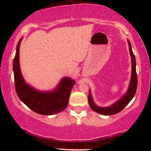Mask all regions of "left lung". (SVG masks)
<instances>
[{"label":"left lung","instance_id":"8db88e82","mask_svg":"<svg viewBox=\"0 0 151 151\" xmlns=\"http://www.w3.org/2000/svg\"><path fill=\"white\" fill-rule=\"evenodd\" d=\"M129 45V51L131 56V63H132V74H131V79L130 86L128 90L127 93L120 100L116 102L113 105L110 106L106 108H102V107H99L93 103L92 98H91V93L89 92V96H88V101H89V106L92 110L96 111V113L102 114V115H114V114H118L122 111L123 109L126 107V106L131 101L136 93L137 89V84H138V79H137L136 69V59H135V55L131 49V43L128 41Z\"/></svg>","mask_w":151,"mask_h":151}]
</instances>
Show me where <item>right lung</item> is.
Masks as SVG:
<instances>
[{
  "label": "right lung",
  "instance_id": "right-lung-1",
  "mask_svg": "<svg viewBox=\"0 0 151 151\" xmlns=\"http://www.w3.org/2000/svg\"><path fill=\"white\" fill-rule=\"evenodd\" d=\"M21 40L20 39L18 43L13 60L15 86L19 99L33 111L42 115H52L65 110L68 104L71 90L75 81L70 78H64L58 88L50 92H40L26 84L19 63V50Z\"/></svg>",
  "mask_w": 151,
  "mask_h": 151
}]
</instances>
